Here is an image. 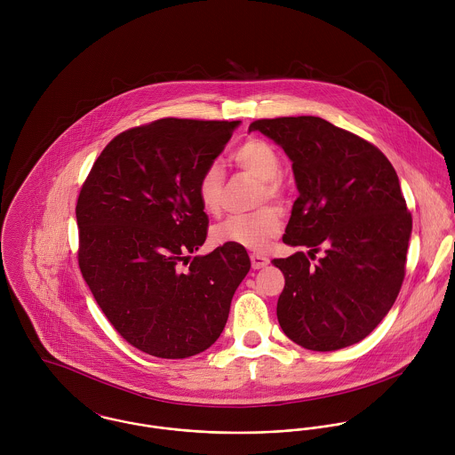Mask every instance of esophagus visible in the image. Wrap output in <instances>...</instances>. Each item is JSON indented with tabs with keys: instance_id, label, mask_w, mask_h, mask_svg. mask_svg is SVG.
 <instances>
[{
	"instance_id": "1",
	"label": "esophagus",
	"mask_w": 455,
	"mask_h": 455,
	"mask_svg": "<svg viewBox=\"0 0 455 455\" xmlns=\"http://www.w3.org/2000/svg\"><path fill=\"white\" fill-rule=\"evenodd\" d=\"M251 262H252V267H254V269H260V267L267 266L269 259L264 258V256H259V254H252V256H251Z\"/></svg>"
}]
</instances>
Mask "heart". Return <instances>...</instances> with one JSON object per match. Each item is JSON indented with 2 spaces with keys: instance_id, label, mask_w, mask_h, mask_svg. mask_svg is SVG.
<instances>
[{
  "instance_id": "obj_1",
  "label": "heart",
  "mask_w": 455,
  "mask_h": 455,
  "mask_svg": "<svg viewBox=\"0 0 455 455\" xmlns=\"http://www.w3.org/2000/svg\"><path fill=\"white\" fill-rule=\"evenodd\" d=\"M233 163L260 180L259 201L280 199L282 161L273 145L260 138H249L231 156ZM197 199L206 213H219L224 199V173L219 164H210L197 179ZM282 231L278 210L264 206L249 215H233L212 229V238L219 245H236L247 251H262Z\"/></svg>"
}]
</instances>
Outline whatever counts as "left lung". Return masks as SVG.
Listing matches in <instances>:
<instances>
[{
    "label": "left lung",
    "instance_id": "obj_1",
    "mask_svg": "<svg viewBox=\"0 0 455 455\" xmlns=\"http://www.w3.org/2000/svg\"><path fill=\"white\" fill-rule=\"evenodd\" d=\"M259 131L292 163L298 199L283 243L303 252L271 262L285 285L276 303L294 343L331 352L364 339L394 305L403 278L411 215L389 159L370 141L321 117L260 119Z\"/></svg>",
    "mask_w": 455,
    "mask_h": 455
}]
</instances>
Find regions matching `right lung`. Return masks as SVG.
Segmentation results:
<instances>
[{
    "mask_svg": "<svg viewBox=\"0 0 455 455\" xmlns=\"http://www.w3.org/2000/svg\"><path fill=\"white\" fill-rule=\"evenodd\" d=\"M238 126L161 119L124 131L82 186V276L117 332L154 357L186 359L212 347L251 269L243 247L197 254L208 228L197 179Z\"/></svg>",
    "mask_w": 455,
    "mask_h": 455,
    "instance_id": "add662e5",
    "label": "right lung"
}]
</instances>
